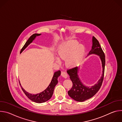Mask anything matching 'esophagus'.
I'll return each instance as SVG.
<instances>
[{
	"mask_svg": "<svg viewBox=\"0 0 122 122\" xmlns=\"http://www.w3.org/2000/svg\"><path fill=\"white\" fill-rule=\"evenodd\" d=\"M61 74V76L65 78H66L67 77V74L65 71H62Z\"/></svg>",
	"mask_w": 122,
	"mask_h": 122,
	"instance_id": "1",
	"label": "esophagus"
}]
</instances>
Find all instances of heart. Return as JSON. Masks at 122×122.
Here are the masks:
<instances>
[{
    "label": "heart",
    "instance_id": "heart-1",
    "mask_svg": "<svg viewBox=\"0 0 122 122\" xmlns=\"http://www.w3.org/2000/svg\"><path fill=\"white\" fill-rule=\"evenodd\" d=\"M85 47L77 41H69L61 44L58 48V54L60 57L66 60L67 66L74 67L80 65L82 62L85 54ZM57 62L60 63L59 57L56 58Z\"/></svg>",
    "mask_w": 122,
    "mask_h": 122
}]
</instances>
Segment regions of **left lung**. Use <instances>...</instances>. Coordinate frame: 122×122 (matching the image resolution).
Listing matches in <instances>:
<instances>
[{
	"label": "left lung",
	"mask_w": 122,
	"mask_h": 122,
	"mask_svg": "<svg viewBox=\"0 0 122 122\" xmlns=\"http://www.w3.org/2000/svg\"><path fill=\"white\" fill-rule=\"evenodd\" d=\"M93 54L100 56L103 67L102 76L94 86L89 87L82 84L77 75L78 69L77 67L67 69V73L70 76L69 78L73 83L72 88L68 91V94L69 97L76 101L82 102L91 98L98 91L102 85L105 71V56L99 41L95 37H93V45L89 55Z\"/></svg>",
	"instance_id": "obj_1"
}]
</instances>
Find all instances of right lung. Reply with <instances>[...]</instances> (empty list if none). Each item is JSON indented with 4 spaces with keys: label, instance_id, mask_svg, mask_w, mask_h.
I'll list each match as a JSON object with an SVG mask.
<instances>
[{
    "label": "right lung",
    "instance_id": "obj_1",
    "mask_svg": "<svg viewBox=\"0 0 122 122\" xmlns=\"http://www.w3.org/2000/svg\"><path fill=\"white\" fill-rule=\"evenodd\" d=\"M41 34H34L32 36L30 37V38L28 39V40L27 41L25 42L24 46L22 48L20 53L30 43L32 42V41L35 39L36 37V36H40ZM61 71H58L55 72L54 76L53 77V79L51 80V81L49 84V85L48 86V87L43 92L40 93V94H37L36 95H33L30 94L28 92H27L26 91H25L22 87L21 86V88L22 90L23 91L24 93L25 94V95L29 98L31 100L36 102V103H41L47 101V100H49L51 97H52V95L53 94L54 89L56 85L58 83L57 79L58 77L60 75ZM21 85V84H20Z\"/></svg>",
    "mask_w": 122,
    "mask_h": 122
}]
</instances>
